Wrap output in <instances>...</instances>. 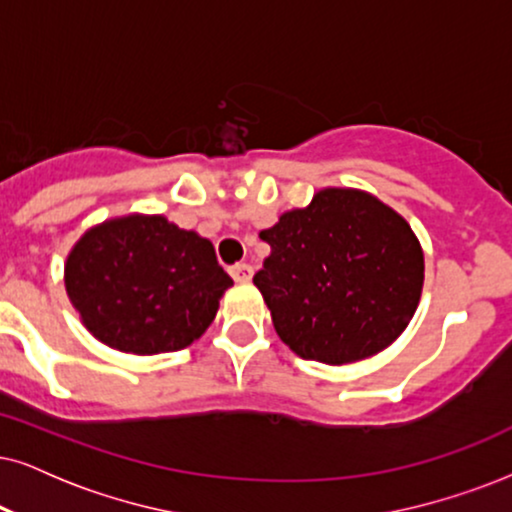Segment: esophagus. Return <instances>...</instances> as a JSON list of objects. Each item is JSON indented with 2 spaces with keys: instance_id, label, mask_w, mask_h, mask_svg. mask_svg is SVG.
<instances>
[{
  "instance_id": "34e87169",
  "label": "esophagus",
  "mask_w": 512,
  "mask_h": 512,
  "mask_svg": "<svg viewBox=\"0 0 512 512\" xmlns=\"http://www.w3.org/2000/svg\"><path fill=\"white\" fill-rule=\"evenodd\" d=\"M231 276H234V281H250L252 267H250V264H245V262L234 264V267H231Z\"/></svg>"
}]
</instances>
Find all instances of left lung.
<instances>
[{
	"label": "left lung",
	"instance_id": "1",
	"mask_svg": "<svg viewBox=\"0 0 512 512\" xmlns=\"http://www.w3.org/2000/svg\"><path fill=\"white\" fill-rule=\"evenodd\" d=\"M260 238L271 252L252 281L278 338L302 359L352 364L409 326L423 290V250L378 198L319 191L309 208L286 212Z\"/></svg>",
	"mask_w": 512,
	"mask_h": 512
}]
</instances>
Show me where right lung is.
I'll return each mask as SVG.
<instances>
[{
    "instance_id": "1",
    "label": "right lung",
    "mask_w": 512,
    "mask_h": 512,
    "mask_svg": "<svg viewBox=\"0 0 512 512\" xmlns=\"http://www.w3.org/2000/svg\"><path fill=\"white\" fill-rule=\"evenodd\" d=\"M234 286L208 238L165 217L129 215L87 231L66 262V290L103 345L132 354L177 352L215 319Z\"/></svg>"
}]
</instances>
